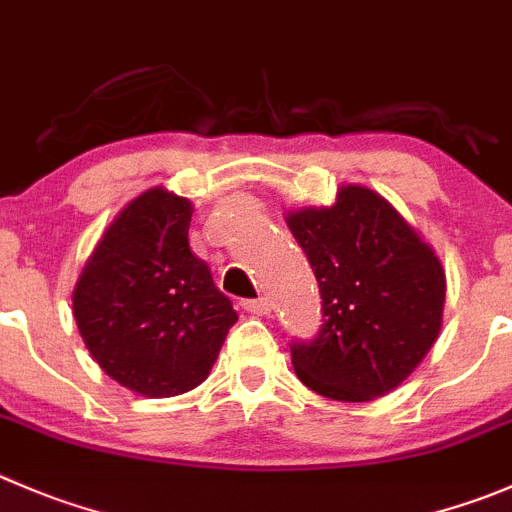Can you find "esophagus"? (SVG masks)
Masks as SVG:
<instances>
[{
	"label": "esophagus",
	"instance_id": "obj_1",
	"mask_svg": "<svg viewBox=\"0 0 512 512\" xmlns=\"http://www.w3.org/2000/svg\"><path fill=\"white\" fill-rule=\"evenodd\" d=\"M242 305H245V310L247 312H252V315H270V310H272V302L267 300V297H257V300H245L242 302Z\"/></svg>",
	"mask_w": 512,
	"mask_h": 512
}]
</instances>
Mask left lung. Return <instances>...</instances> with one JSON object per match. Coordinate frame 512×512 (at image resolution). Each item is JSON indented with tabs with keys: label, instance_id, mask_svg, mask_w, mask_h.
Here are the masks:
<instances>
[{
	"label": "left lung",
	"instance_id": "1",
	"mask_svg": "<svg viewBox=\"0 0 512 512\" xmlns=\"http://www.w3.org/2000/svg\"><path fill=\"white\" fill-rule=\"evenodd\" d=\"M322 297L312 340H292L297 377L317 395L367 403L390 393L438 340L445 272L418 232L365 187L287 217Z\"/></svg>",
	"mask_w": 512,
	"mask_h": 512
}]
</instances>
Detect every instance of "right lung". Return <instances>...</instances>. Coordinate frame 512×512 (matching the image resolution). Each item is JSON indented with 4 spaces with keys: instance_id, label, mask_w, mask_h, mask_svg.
I'll use <instances>...</instances> for the list:
<instances>
[{
    "instance_id": "right-lung-1",
    "label": "right lung",
    "mask_w": 512,
    "mask_h": 512,
    "mask_svg": "<svg viewBox=\"0 0 512 512\" xmlns=\"http://www.w3.org/2000/svg\"><path fill=\"white\" fill-rule=\"evenodd\" d=\"M192 205L155 187L109 225L74 287V320L112 380L147 398H170L210 375L232 302L192 255Z\"/></svg>"
}]
</instances>
